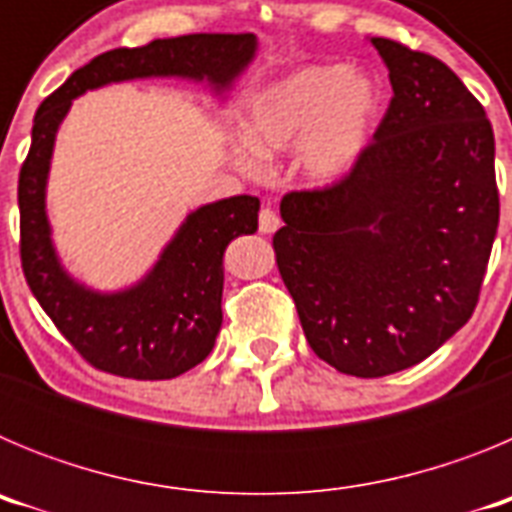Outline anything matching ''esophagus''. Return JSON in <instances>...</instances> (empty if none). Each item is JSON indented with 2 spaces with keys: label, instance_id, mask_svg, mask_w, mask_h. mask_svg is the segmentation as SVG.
<instances>
[{
  "label": "esophagus",
  "instance_id": "1",
  "mask_svg": "<svg viewBox=\"0 0 512 512\" xmlns=\"http://www.w3.org/2000/svg\"><path fill=\"white\" fill-rule=\"evenodd\" d=\"M279 215L274 210H271V207H264V210H261V215H259V230L264 235H271V233H277L279 230Z\"/></svg>",
  "mask_w": 512,
  "mask_h": 512
}]
</instances>
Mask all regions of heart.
Instances as JSON below:
<instances>
[{"label":"heart","instance_id":"1","mask_svg":"<svg viewBox=\"0 0 512 512\" xmlns=\"http://www.w3.org/2000/svg\"><path fill=\"white\" fill-rule=\"evenodd\" d=\"M377 115V81L364 69L310 63L271 81L251 99L243 135L233 140V158L248 174H261L266 156L297 148L300 174L330 187L361 164Z\"/></svg>","mask_w":512,"mask_h":512}]
</instances>
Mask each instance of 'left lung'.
<instances>
[{"label": "left lung", "instance_id": "8db88e82", "mask_svg": "<svg viewBox=\"0 0 512 512\" xmlns=\"http://www.w3.org/2000/svg\"><path fill=\"white\" fill-rule=\"evenodd\" d=\"M369 43L390 110L348 179L284 197L274 235L310 348L364 379L420 364L472 318L500 220L485 107L438 58Z\"/></svg>", "mask_w": 512, "mask_h": 512}]
</instances>
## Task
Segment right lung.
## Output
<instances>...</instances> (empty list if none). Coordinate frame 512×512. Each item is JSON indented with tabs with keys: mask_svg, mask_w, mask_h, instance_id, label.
Masks as SVG:
<instances>
[{
	"mask_svg": "<svg viewBox=\"0 0 512 512\" xmlns=\"http://www.w3.org/2000/svg\"><path fill=\"white\" fill-rule=\"evenodd\" d=\"M256 35H182L102 53L74 71L35 112L33 143L20 171L22 271L48 318L89 364L128 379H174L210 356L223 325V256L259 228V197L235 194L189 212L151 269L122 289H94L58 256L45 210L61 122L81 94L135 79L205 81L228 97L256 58Z\"/></svg>",
	"mask_w": 512,
	"mask_h": 512,
	"instance_id": "1",
	"label": "right lung"
}]
</instances>
